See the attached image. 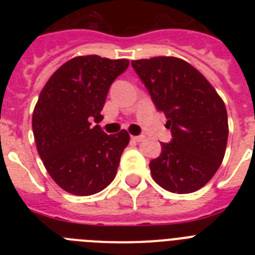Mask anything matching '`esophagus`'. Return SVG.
<instances>
[{"label": "esophagus", "instance_id": "obj_1", "mask_svg": "<svg viewBox=\"0 0 255 255\" xmlns=\"http://www.w3.org/2000/svg\"><path fill=\"white\" fill-rule=\"evenodd\" d=\"M144 138H145V136H144V135H139V136H131L132 140L136 141V143H140V141H143V140H144Z\"/></svg>", "mask_w": 255, "mask_h": 255}]
</instances>
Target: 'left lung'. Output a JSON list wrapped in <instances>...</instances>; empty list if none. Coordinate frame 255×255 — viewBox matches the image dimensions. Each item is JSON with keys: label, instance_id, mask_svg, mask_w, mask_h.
Segmentation results:
<instances>
[{"label": "left lung", "instance_id": "left-lung-1", "mask_svg": "<svg viewBox=\"0 0 255 255\" xmlns=\"http://www.w3.org/2000/svg\"><path fill=\"white\" fill-rule=\"evenodd\" d=\"M157 110L166 115L171 143L149 163L152 177L171 193L189 194L217 172L226 152L225 103L211 83L185 60L172 56L131 61Z\"/></svg>", "mask_w": 255, "mask_h": 255}]
</instances>
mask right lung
<instances>
[{"label":"right lung","mask_w":255,"mask_h":255,"mask_svg":"<svg viewBox=\"0 0 255 255\" xmlns=\"http://www.w3.org/2000/svg\"><path fill=\"white\" fill-rule=\"evenodd\" d=\"M128 66L126 58L76 56L40 92L31 117L38 154L49 176L70 194H96L116 176L129 132L107 135L92 121H102L108 89Z\"/></svg>","instance_id":"obj_1"}]
</instances>
